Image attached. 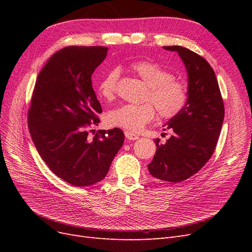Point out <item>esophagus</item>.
I'll return each mask as SVG.
<instances>
[{
  "label": "esophagus",
  "instance_id": "esophagus-1",
  "mask_svg": "<svg viewBox=\"0 0 252 252\" xmlns=\"http://www.w3.org/2000/svg\"><path fill=\"white\" fill-rule=\"evenodd\" d=\"M125 136H126V139L129 141H134V140H138L140 138L138 134H135L131 131H125Z\"/></svg>",
  "mask_w": 252,
  "mask_h": 252
}]
</instances>
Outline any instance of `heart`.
I'll return each mask as SVG.
<instances>
[{"label":"heart","instance_id":"heart-1","mask_svg":"<svg viewBox=\"0 0 252 252\" xmlns=\"http://www.w3.org/2000/svg\"><path fill=\"white\" fill-rule=\"evenodd\" d=\"M131 70L148 86L144 95V104H126L110 110L106 120L111 126L132 131L141 130L157 116L169 120L185 108L188 102V88L184 82L174 78L171 71L151 61H136L130 65ZM120 78L118 68L108 71L98 83L100 95L107 101L116 96Z\"/></svg>","mask_w":252,"mask_h":252}]
</instances>
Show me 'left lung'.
I'll return each mask as SVG.
<instances>
[{"label": "left lung", "instance_id": "left-lung-1", "mask_svg": "<svg viewBox=\"0 0 252 252\" xmlns=\"http://www.w3.org/2000/svg\"><path fill=\"white\" fill-rule=\"evenodd\" d=\"M178 51L188 73V102L164 130L173 134L165 144L155 140L157 152L148 170L158 180L179 183L192 177L208 162L223 125L225 109L212 67L197 53L182 46H164Z\"/></svg>", "mask_w": 252, "mask_h": 252}]
</instances>
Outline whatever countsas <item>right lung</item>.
<instances>
[{
  "label": "right lung",
  "mask_w": 252,
  "mask_h": 252,
  "mask_svg": "<svg viewBox=\"0 0 252 252\" xmlns=\"http://www.w3.org/2000/svg\"><path fill=\"white\" fill-rule=\"evenodd\" d=\"M107 51L68 46L56 52L37 75L28 109L29 132L39 155L53 173L77 187L103 180L125 140L120 128L88 136L102 113L91 74Z\"/></svg>",
  "instance_id": "obj_1"
}]
</instances>
